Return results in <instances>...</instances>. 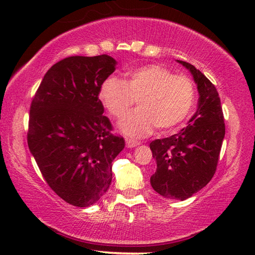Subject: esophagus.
Here are the masks:
<instances>
[{
  "instance_id": "34e87169",
  "label": "esophagus",
  "mask_w": 255,
  "mask_h": 255,
  "mask_svg": "<svg viewBox=\"0 0 255 255\" xmlns=\"http://www.w3.org/2000/svg\"><path fill=\"white\" fill-rule=\"evenodd\" d=\"M140 143L138 140H133V139H130V138H126V145L127 147L129 148H132V147H136L137 145H139Z\"/></svg>"
}]
</instances>
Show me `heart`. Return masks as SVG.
Returning <instances> with one entry per match:
<instances>
[{"mask_svg":"<svg viewBox=\"0 0 255 255\" xmlns=\"http://www.w3.org/2000/svg\"><path fill=\"white\" fill-rule=\"evenodd\" d=\"M102 105L120 118L136 102L139 108L118 124L124 133L144 137L154 127L170 132L188 117L195 102V86L188 76L173 75L166 67L150 64L129 72L127 80L109 76L99 91Z\"/></svg>","mask_w":255,"mask_h":255,"instance_id":"obj_1","label":"heart"}]
</instances>
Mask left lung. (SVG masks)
Listing matches in <instances>:
<instances>
[{
    "label": "left lung",
    "mask_w": 255,
    "mask_h": 255,
    "mask_svg": "<svg viewBox=\"0 0 255 255\" xmlns=\"http://www.w3.org/2000/svg\"><path fill=\"white\" fill-rule=\"evenodd\" d=\"M178 63L188 68L196 82L198 109L188 126L178 133L149 144L157 165L150 184L164 198L182 201L214 176L225 137V124L215 85L191 64L183 60Z\"/></svg>",
    "instance_id": "8db88e82"
}]
</instances>
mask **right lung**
<instances>
[{
  "label": "right lung",
  "mask_w": 255,
  "mask_h": 255,
  "mask_svg": "<svg viewBox=\"0 0 255 255\" xmlns=\"http://www.w3.org/2000/svg\"><path fill=\"white\" fill-rule=\"evenodd\" d=\"M108 55L71 56L51 66L30 107L28 146L50 189L68 204L89 207L112 180V161L125 147L111 133L99 91L116 70Z\"/></svg>",
  "instance_id": "right-lung-1"
}]
</instances>
